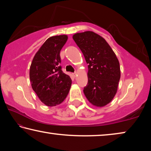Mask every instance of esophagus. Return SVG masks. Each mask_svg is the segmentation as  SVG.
<instances>
[{"label": "esophagus", "mask_w": 151, "mask_h": 151, "mask_svg": "<svg viewBox=\"0 0 151 151\" xmlns=\"http://www.w3.org/2000/svg\"><path fill=\"white\" fill-rule=\"evenodd\" d=\"M76 75V73H73V76H74V77H75Z\"/></svg>", "instance_id": "34e87169"}]
</instances>
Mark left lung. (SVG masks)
<instances>
[{
    "label": "left lung",
    "instance_id": "obj_1",
    "mask_svg": "<svg viewBox=\"0 0 151 151\" xmlns=\"http://www.w3.org/2000/svg\"><path fill=\"white\" fill-rule=\"evenodd\" d=\"M88 64V83L83 92L94 106L102 107L115 96L121 78L118 58L105 39L92 31L73 37Z\"/></svg>",
    "mask_w": 151,
    "mask_h": 151
}]
</instances>
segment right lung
I'll return each mask as SVG.
<instances>
[{
    "label": "right lung",
    "instance_id": "add662e5",
    "mask_svg": "<svg viewBox=\"0 0 151 151\" xmlns=\"http://www.w3.org/2000/svg\"><path fill=\"white\" fill-rule=\"evenodd\" d=\"M67 35L51 37L46 40L33 58L30 80L33 91L48 106L60 104L70 91L72 80L62 71L60 52Z\"/></svg>",
    "mask_w": 151,
    "mask_h": 151
}]
</instances>
